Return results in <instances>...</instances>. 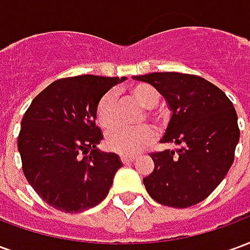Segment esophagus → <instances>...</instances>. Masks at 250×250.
<instances>
[{
  "instance_id": "34e87169",
  "label": "esophagus",
  "mask_w": 250,
  "mask_h": 250,
  "mask_svg": "<svg viewBox=\"0 0 250 250\" xmlns=\"http://www.w3.org/2000/svg\"><path fill=\"white\" fill-rule=\"evenodd\" d=\"M120 159H122V162L123 163H130L135 159V157H131V155H122Z\"/></svg>"
}]
</instances>
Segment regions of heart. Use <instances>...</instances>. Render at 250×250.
<instances>
[{
  "instance_id": "heart-1",
  "label": "heart",
  "mask_w": 250,
  "mask_h": 250,
  "mask_svg": "<svg viewBox=\"0 0 250 250\" xmlns=\"http://www.w3.org/2000/svg\"><path fill=\"white\" fill-rule=\"evenodd\" d=\"M131 95L143 108L148 109L147 114L154 118L151 109L159 103V93L154 87L148 84H138L131 88ZM96 120L98 125L103 130H111L116 125V112H115V95L105 93L100 99L96 109ZM154 130L150 125H142L135 130L116 128L111 131L105 138V146L108 150L122 155H135L146 148L154 141Z\"/></svg>"
}]
</instances>
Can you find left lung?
<instances>
[{
	"label": "left lung",
	"instance_id": "left-lung-1",
	"mask_svg": "<svg viewBox=\"0 0 250 250\" xmlns=\"http://www.w3.org/2000/svg\"><path fill=\"white\" fill-rule=\"evenodd\" d=\"M151 84L171 111L162 143L175 150L152 152L154 170L143 178L147 193L171 208L204 201L225 178L240 141L236 109L224 91L204 77L154 72L132 76Z\"/></svg>",
	"mask_w": 250,
	"mask_h": 250
}]
</instances>
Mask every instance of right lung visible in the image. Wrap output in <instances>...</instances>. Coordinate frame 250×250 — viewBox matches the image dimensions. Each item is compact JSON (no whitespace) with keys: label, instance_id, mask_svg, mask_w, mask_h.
<instances>
[{"label":"right lung","instance_id":"1","mask_svg":"<svg viewBox=\"0 0 250 250\" xmlns=\"http://www.w3.org/2000/svg\"><path fill=\"white\" fill-rule=\"evenodd\" d=\"M125 80L95 75L59 79L26 109L17 141L22 171L52 208L80 213L107 197L122 161L114 152L99 151L103 134L96 109L104 93Z\"/></svg>","mask_w":250,"mask_h":250}]
</instances>
